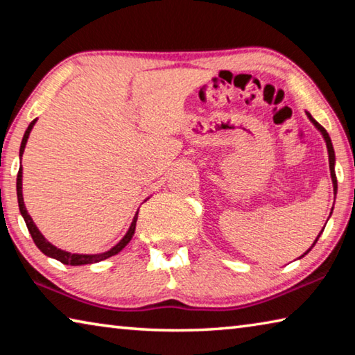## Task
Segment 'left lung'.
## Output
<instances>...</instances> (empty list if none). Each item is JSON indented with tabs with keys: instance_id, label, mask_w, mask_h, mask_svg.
Masks as SVG:
<instances>
[{
	"instance_id": "8db88e82",
	"label": "left lung",
	"mask_w": 355,
	"mask_h": 355,
	"mask_svg": "<svg viewBox=\"0 0 355 355\" xmlns=\"http://www.w3.org/2000/svg\"><path fill=\"white\" fill-rule=\"evenodd\" d=\"M307 116L310 117V120L311 122L315 123V127L321 131L322 133V136H324V139H326V146H327V152H329V166H330V177H332V183H334V191H335V194H336V175H335V152H334V147H332V141H330V137H329V133L326 131V128L324 127H321L320 123L316 122V120L310 116V114L307 112ZM318 239H320V235H318V238L315 239V243H313V245L316 244V241ZM313 245H311V248H313ZM310 248V249H311ZM309 249V250H310ZM307 250V252H309ZM307 252H305V254H307Z\"/></svg>"
}]
</instances>
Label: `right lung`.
Here are the masks:
<instances>
[{"mask_svg":"<svg viewBox=\"0 0 355 355\" xmlns=\"http://www.w3.org/2000/svg\"><path fill=\"white\" fill-rule=\"evenodd\" d=\"M35 120H37V119H34L33 122L29 123L28 130L25 131V136H23V141H21V146H20V156L23 155V150H25L28 136H29V133H31V130H33V127H34ZM17 197H19L20 213H21V216H23V219H25V222H26V227H28L29 233H31L33 241L35 243V245H37V248H39L42 252H44L45 255L51 257V258H56V260H59V261L64 263V264H70V266H81V264H92V263H98V261H101V260H106V258H110V257H112V255L119 254V252L122 250V249L125 248V245H127V244L131 241V238H133V235H135L137 213H136V216H135L133 222H131V227H130V230L127 232V235H125L122 239H120V243L114 245L112 249H110L107 252H103V254H97V255L70 254V252H65V250L58 249V248H55V245H53V244L48 243L46 239H45L44 236H42V233L39 232V228L35 227V224H34L33 219H31V216L28 214L26 208H25V202H23V194H21V167L19 169V173H17Z\"/></svg>","mask_w":355,"mask_h":355,"instance_id":"right-lung-1","label":"right lung"}]
</instances>
